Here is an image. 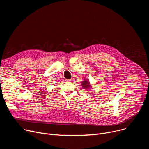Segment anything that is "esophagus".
Listing matches in <instances>:
<instances>
[{"mask_svg": "<svg viewBox=\"0 0 149 149\" xmlns=\"http://www.w3.org/2000/svg\"><path fill=\"white\" fill-rule=\"evenodd\" d=\"M65 82H70L71 80V79H65Z\"/></svg>", "mask_w": 149, "mask_h": 149, "instance_id": "1", "label": "esophagus"}]
</instances>
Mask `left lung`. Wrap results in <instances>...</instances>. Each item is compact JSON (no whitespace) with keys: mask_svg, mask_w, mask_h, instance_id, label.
Listing matches in <instances>:
<instances>
[{"mask_svg":"<svg viewBox=\"0 0 149 149\" xmlns=\"http://www.w3.org/2000/svg\"><path fill=\"white\" fill-rule=\"evenodd\" d=\"M81 84L82 87L84 90H90V88H91L90 84V81L87 80L86 79H84V81H82V82H81Z\"/></svg>","mask_w":149,"mask_h":149,"instance_id":"left-lung-1","label":"left lung"}]
</instances>
